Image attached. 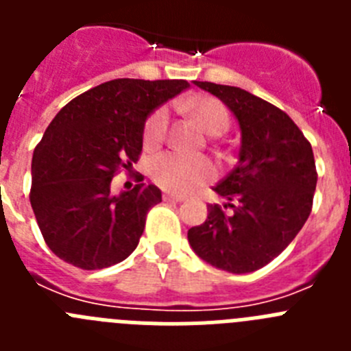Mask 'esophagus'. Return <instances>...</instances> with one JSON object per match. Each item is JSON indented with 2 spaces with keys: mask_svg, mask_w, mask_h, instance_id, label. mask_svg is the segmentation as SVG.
I'll return each instance as SVG.
<instances>
[{
  "mask_svg": "<svg viewBox=\"0 0 351 351\" xmlns=\"http://www.w3.org/2000/svg\"><path fill=\"white\" fill-rule=\"evenodd\" d=\"M163 200H165V202H173V204H179V202H182V200H184V198H182V197H178V195H170V193H165V195H163Z\"/></svg>",
  "mask_w": 351,
  "mask_h": 351,
  "instance_id": "1",
  "label": "esophagus"
}]
</instances>
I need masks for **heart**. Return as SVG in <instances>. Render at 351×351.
<instances>
[{
  "label": "heart",
  "mask_w": 351,
  "mask_h": 351,
  "mask_svg": "<svg viewBox=\"0 0 351 351\" xmlns=\"http://www.w3.org/2000/svg\"><path fill=\"white\" fill-rule=\"evenodd\" d=\"M209 135H221L228 125L230 116L225 105L216 98L204 96L197 100L181 104ZM169 108H156L144 125V145L154 149L165 141L169 132ZM216 167L207 158H191L179 153H161L149 163V176L160 188L176 195H184L216 179Z\"/></svg>",
  "instance_id": "obj_1"
}]
</instances>
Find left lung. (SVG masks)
<instances>
[{
    "label": "left lung",
    "mask_w": 351,
    "mask_h": 351,
    "mask_svg": "<svg viewBox=\"0 0 351 351\" xmlns=\"http://www.w3.org/2000/svg\"><path fill=\"white\" fill-rule=\"evenodd\" d=\"M230 108L241 126L239 163L214 191L207 219L188 230L202 260L234 274L262 269L295 239L313 209L316 165L311 144L287 112L241 88L197 82ZM230 206L232 213L224 209Z\"/></svg>",
    "instance_id": "obj_1"
}]
</instances>
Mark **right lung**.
Listing matches in <instances>:
<instances>
[{
	"label": "right lung",
	"mask_w": 351,
	"mask_h": 351,
	"mask_svg": "<svg viewBox=\"0 0 351 351\" xmlns=\"http://www.w3.org/2000/svg\"><path fill=\"white\" fill-rule=\"evenodd\" d=\"M186 88L190 84L179 79L108 80L56 114L33 153L29 191L56 256L96 271L132 255L161 191L141 182L116 197L110 181L141 158L149 114Z\"/></svg>",
	"instance_id": "add662e5"
}]
</instances>
